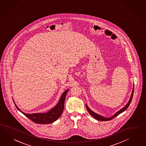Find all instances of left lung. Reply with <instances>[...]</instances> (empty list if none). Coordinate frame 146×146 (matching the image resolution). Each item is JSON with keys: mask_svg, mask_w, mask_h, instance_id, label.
I'll list each match as a JSON object with an SVG mask.
<instances>
[{"mask_svg": "<svg viewBox=\"0 0 146 146\" xmlns=\"http://www.w3.org/2000/svg\"><path fill=\"white\" fill-rule=\"evenodd\" d=\"M133 91H134V86H133V90H132V91L131 95V96H130V98L129 101H128L127 104L123 108H122L121 110H120L118 111L117 112L114 114L113 116H112L111 117H103V116L101 115H100L99 114L95 113L94 112H93L92 110H91L89 108L88 106H87V104H86V109H87L88 111H89V113L91 115V116H92L93 117H94V118H95L96 119L98 120L101 121H106L110 120L111 119L114 118L115 117H117V115H119V114L122 113V112H124L125 110H127V109L128 107H129V106H130V104L131 102L132 99V97H133Z\"/></svg>", "mask_w": 146, "mask_h": 146, "instance_id": "left-lung-1", "label": "left lung"}]
</instances>
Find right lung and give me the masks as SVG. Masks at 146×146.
I'll return each instance as SVG.
<instances>
[{"label":"right lung","mask_w":146,"mask_h":146,"mask_svg":"<svg viewBox=\"0 0 146 146\" xmlns=\"http://www.w3.org/2000/svg\"><path fill=\"white\" fill-rule=\"evenodd\" d=\"M69 89L66 90L62 95L61 96L60 99L56 106L54 107L46 113H25L24 112L21 110L17 106L16 103L14 102L15 105L18 110L22 113L24 114L25 116L28 117L32 121L38 124H49L53 122L58 119L62 115L64 108V102L66 95L67 94Z\"/></svg>","instance_id":"obj_1"}]
</instances>
